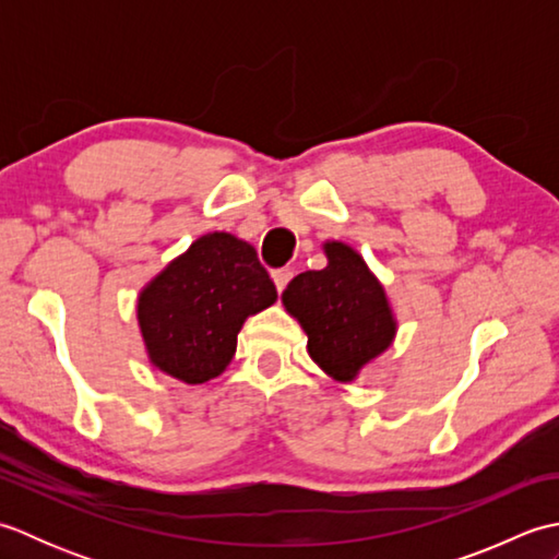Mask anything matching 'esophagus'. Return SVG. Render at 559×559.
Instances as JSON below:
<instances>
[{"instance_id":"esophagus-1","label":"esophagus","mask_w":559,"mask_h":559,"mask_svg":"<svg viewBox=\"0 0 559 559\" xmlns=\"http://www.w3.org/2000/svg\"><path fill=\"white\" fill-rule=\"evenodd\" d=\"M271 278H273V283H276V290L283 293V290H286V286H288V281L293 278V269L271 271Z\"/></svg>"}]
</instances>
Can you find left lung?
<instances>
[{
	"mask_svg": "<svg viewBox=\"0 0 559 559\" xmlns=\"http://www.w3.org/2000/svg\"><path fill=\"white\" fill-rule=\"evenodd\" d=\"M329 264L295 276L281 300L307 334V353L336 379L353 382L396 338L386 290L346 242H324Z\"/></svg>",
	"mask_w": 559,
	"mask_h": 559,
	"instance_id": "1",
	"label": "left lung"
}]
</instances>
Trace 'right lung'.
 Wrapping results in <instances>:
<instances>
[{"mask_svg": "<svg viewBox=\"0 0 559 559\" xmlns=\"http://www.w3.org/2000/svg\"><path fill=\"white\" fill-rule=\"evenodd\" d=\"M278 293L254 247L206 233L139 293L136 319L148 360L185 384H204L230 365L247 317Z\"/></svg>", "mask_w": 559, "mask_h": 559, "instance_id": "obj_1", "label": "right lung"}]
</instances>
